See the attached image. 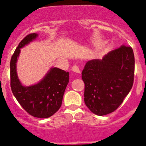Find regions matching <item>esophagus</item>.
I'll return each instance as SVG.
<instances>
[{"label":"esophagus","instance_id":"34e87169","mask_svg":"<svg viewBox=\"0 0 146 146\" xmlns=\"http://www.w3.org/2000/svg\"><path fill=\"white\" fill-rule=\"evenodd\" d=\"M72 71L75 72V73H80V71H79V68L78 66L77 65V64H75V65L73 66V67H72Z\"/></svg>","mask_w":146,"mask_h":146}]
</instances>
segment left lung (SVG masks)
Segmentation results:
<instances>
[{"label": "left lung", "mask_w": 146, "mask_h": 146, "mask_svg": "<svg viewBox=\"0 0 146 146\" xmlns=\"http://www.w3.org/2000/svg\"><path fill=\"white\" fill-rule=\"evenodd\" d=\"M134 71L133 51L126 46L109 52L102 59L87 62L82 77L84 102L90 111L103 116L117 110L131 90Z\"/></svg>", "instance_id": "left-lung-1"}]
</instances>
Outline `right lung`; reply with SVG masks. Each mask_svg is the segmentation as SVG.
Returning a JSON list of instances; mask_svg holds the SVG:
<instances>
[{"mask_svg":"<svg viewBox=\"0 0 146 146\" xmlns=\"http://www.w3.org/2000/svg\"><path fill=\"white\" fill-rule=\"evenodd\" d=\"M38 34L26 36L15 50L10 62L11 87L13 94L23 109L34 117L44 119L53 115L61 106L62 98L69 81V73L51 68L38 84L23 86L17 74L16 63L20 48L36 38Z\"/></svg>","mask_w":146,"mask_h":146,"instance_id":"add662e5","label":"right lung"}]
</instances>
